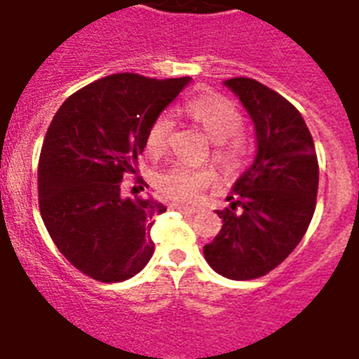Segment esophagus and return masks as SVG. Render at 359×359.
I'll return each mask as SVG.
<instances>
[{
  "label": "esophagus",
  "instance_id": "esophagus-1",
  "mask_svg": "<svg viewBox=\"0 0 359 359\" xmlns=\"http://www.w3.org/2000/svg\"><path fill=\"white\" fill-rule=\"evenodd\" d=\"M172 209H177V211H182V213H185V215H193L198 211L196 208H191V205H180V203H174V205H172Z\"/></svg>",
  "mask_w": 359,
  "mask_h": 359
}]
</instances>
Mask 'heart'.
Returning a JSON list of instances; mask_svg holds the SVG:
<instances>
[{"label": "heart", "instance_id": "heart-1", "mask_svg": "<svg viewBox=\"0 0 359 359\" xmlns=\"http://www.w3.org/2000/svg\"><path fill=\"white\" fill-rule=\"evenodd\" d=\"M185 113L202 126L209 139L217 142L215 156L224 166H237L246 154V139L239 133L243 116L233 102L222 96H198L185 103ZM172 118L161 113L151 122L146 135V150L151 156H161L168 144ZM213 180L209 168L177 163L159 172L156 177L157 191L174 202H193Z\"/></svg>", "mask_w": 359, "mask_h": 359}]
</instances>
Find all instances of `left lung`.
<instances>
[{
    "mask_svg": "<svg viewBox=\"0 0 359 359\" xmlns=\"http://www.w3.org/2000/svg\"><path fill=\"white\" fill-rule=\"evenodd\" d=\"M224 85L250 116L257 150L226 198L229 208L217 211L222 229L203 246V257L220 276L254 280L302 241L315 213L319 163L294 105L256 79L233 77Z\"/></svg>",
    "mask_w": 359,
    "mask_h": 359,
    "instance_id": "obj_1",
    "label": "left lung"
}]
</instances>
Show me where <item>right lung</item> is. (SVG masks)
Returning <instances> with one entry per match:
<instances>
[{
    "label": "right lung",
    "instance_id": "add662e5",
    "mask_svg": "<svg viewBox=\"0 0 359 359\" xmlns=\"http://www.w3.org/2000/svg\"><path fill=\"white\" fill-rule=\"evenodd\" d=\"M189 83L114 74L72 94L51 120L39 161L40 215L83 274L124 282L150 261V229L166 208L126 196L122 180L135 174L151 122Z\"/></svg>",
    "mask_w": 359,
    "mask_h": 359
}]
</instances>
